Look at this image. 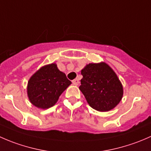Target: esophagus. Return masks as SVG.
<instances>
[{"label": "esophagus", "instance_id": "esophagus-1", "mask_svg": "<svg viewBox=\"0 0 151 151\" xmlns=\"http://www.w3.org/2000/svg\"><path fill=\"white\" fill-rule=\"evenodd\" d=\"M72 83H73V84H74V85H78L79 83H80V81H79L78 79H74V80L72 81Z\"/></svg>", "mask_w": 151, "mask_h": 151}]
</instances>
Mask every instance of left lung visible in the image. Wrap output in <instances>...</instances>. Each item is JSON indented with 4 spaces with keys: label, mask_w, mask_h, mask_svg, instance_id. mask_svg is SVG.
<instances>
[{
    "label": "left lung",
    "mask_w": 151,
    "mask_h": 151,
    "mask_svg": "<svg viewBox=\"0 0 151 151\" xmlns=\"http://www.w3.org/2000/svg\"><path fill=\"white\" fill-rule=\"evenodd\" d=\"M80 90L88 104L99 112L114 109L123 98V88L116 73L105 62L87 64L81 70Z\"/></svg>",
    "instance_id": "obj_1"
}]
</instances>
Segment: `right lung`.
<instances>
[{"mask_svg": "<svg viewBox=\"0 0 151 151\" xmlns=\"http://www.w3.org/2000/svg\"><path fill=\"white\" fill-rule=\"evenodd\" d=\"M71 84L65 73L55 63L41 67L28 82L27 94L30 102L39 109L52 107L62 93Z\"/></svg>", "mask_w": 151, "mask_h": 151, "instance_id": "right-lung-1", "label": "right lung"}]
</instances>
